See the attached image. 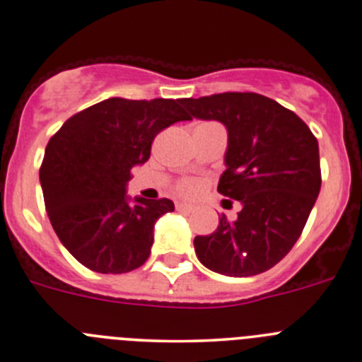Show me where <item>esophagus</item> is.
<instances>
[{"label":"esophagus","instance_id":"34e87169","mask_svg":"<svg viewBox=\"0 0 362 362\" xmlns=\"http://www.w3.org/2000/svg\"><path fill=\"white\" fill-rule=\"evenodd\" d=\"M176 210H177V212L192 214V212H194V205H192V203H182V202H177V203H176Z\"/></svg>","mask_w":362,"mask_h":362}]
</instances>
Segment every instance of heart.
Masks as SVG:
<instances>
[{"mask_svg":"<svg viewBox=\"0 0 362 362\" xmlns=\"http://www.w3.org/2000/svg\"><path fill=\"white\" fill-rule=\"evenodd\" d=\"M180 192L185 194H194L198 192V182L193 180H186L180 185Z\"/></svg>","mask_w":362,"mask_h":362,"instance_id":"b5f03b06","label":"heart"}]
</instances>
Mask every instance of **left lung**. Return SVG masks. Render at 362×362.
Segmentation results:
<instances>
[{
	"instance_id": "obj_1",
	"label": "left lung",
	"mask_w": 362,
	"mask_h": 362,
	"mask_svg": "<svg viewBox=\"0 0 362 362\" xmlns=\"http://www.w3.org/2000/svg\"><path fill=\"white\" fill-rule=\"evenodd\" d=\"M181 104L197 119L227 129L218 193L241 203L210 235L194 238L197 257L227 277L270 270L301 235L322 188L318 141L294 112L253 92L215 93Z\"/></svg>"
}]
</instances>
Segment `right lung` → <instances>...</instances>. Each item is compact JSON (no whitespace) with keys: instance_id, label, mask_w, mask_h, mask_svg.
<instances>
[{"instance_id":"add662e5","label":"right lung","mask_w":362,"mask_h":362,"mask_svg":"<svg viewBox=\"0 0 362 362\" xmlns=\"http://www.w3.org/2000/svg\"><path fill=\"white\" fill-rule=\"evenodd\" d=\"M173 99L111 97L71 116L51 138L39 170L52 229L82 265L127 274L147 262L169 198L127 194L129 173L148 160L162 129L189 121Z\"/></svg>"}]
</instances>
